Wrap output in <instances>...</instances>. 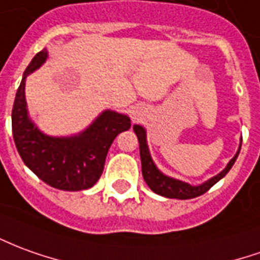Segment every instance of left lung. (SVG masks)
Masks as SVG:
<instances>
[{
  "instance_id": "1",
  "label": "left lung",
  "mask_w": 260,
  "mask_h": 260,
  "mask_svg": "<svg viewBox=\"0 0 260 260\" xmlns=\"http://www.w3.org/2000/svg\"><path fill=\"white\" fill-rule=\"evenodd\" d=\"M134 131H135L136 136H138V141H139V152H141L143 180L146 181V184L150 187L152 191H155L156 194L163 196V197H168V199L188 200L194 199V197H199L201 194L208 191L217 181L221 180L225 174L231 170L234 163L237 160L238 155H239V150H241V145H239L237 155L232 157L230 163L226 165V168L221 173L211 177L210 180L204 181L203 184L191 186L188 183L176 180L173 177H169L166 174L161 173L160 170L156 168V165L153 163L152 157H150V153H149L148 143H146V131H145V128L141 126V125H134ZM241 142H242V139H241Z\"/></svg>"
}]
</instances>
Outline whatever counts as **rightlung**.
Instances as JSON below:
<instances>
[{"mask_svg": "<svg viewBox=\"0 0 260 260\" xmlns=\"http://www.w3.org/2000/svg\"><path fill=\"white\" fill-rule=\"evenodd\" d=\"M48 50L36 54L23 73L12 107V135L23 163L49 186L79 191L99 181L108 149L118 134L131 128V119L111 110L101 112L86 131L74 136H49L38 129L26 110L25 80L46 61Z\"/></svg>", "mask_w": 260, "mask_h": 260, "instance_id": "add662e5", "label": "right lung"}]
</instances>
